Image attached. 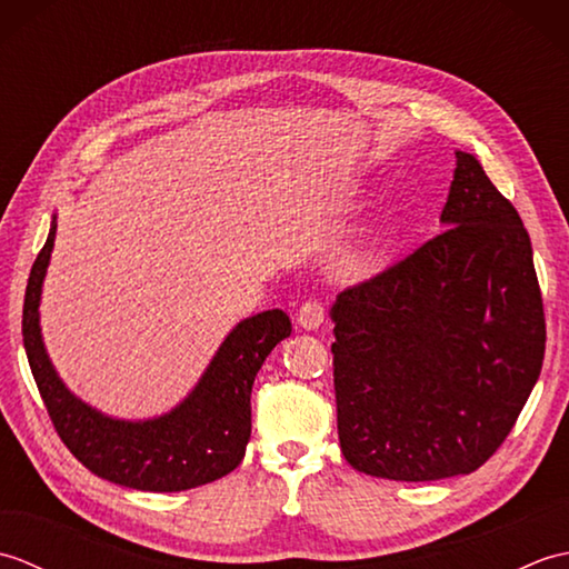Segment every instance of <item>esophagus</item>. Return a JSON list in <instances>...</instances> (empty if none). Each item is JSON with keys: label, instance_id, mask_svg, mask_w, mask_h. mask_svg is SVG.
I'll use <instances>...</instances> for the list:
<instances>
[{"label": "esophagus", "instance_id": "obj_1", "mask_svg": "<svg viewBox=\"0 0 569 569\" xmlns=\"http://www.w3.org/2000/svg\"><path fill=\"white\" fill-rule=\"evenodd\" d=\"M296 320L303 330H318L320 325L325 322V308H322L320 300H306V303L300 306Z\"/></svg>", "mask_w": 569, "mask_h": 569}]
</instances>
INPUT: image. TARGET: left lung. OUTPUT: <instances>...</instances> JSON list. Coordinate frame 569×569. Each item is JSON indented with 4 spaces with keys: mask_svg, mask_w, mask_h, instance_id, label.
Here are the masks:
<instances>
[{
    "mask_svg": "<svg viewBox=\"0 0 569 569\" xmlns=\"http://www.w3.org/2000/svg\"><path fill=\"white\" fill-rule=\"evenodd\" d=\"M455 156L442 232L330 308L340 447L371 477L479 469L540 377L546 318L530 237L475 156Z\"/></svg>",
    "mask_w": 569,
    "mask_h": 569,
    "instance_id": "obj_1",
    "label": "left lung"
}]
</instances>
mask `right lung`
<instances>
[{
	"label": "right lung",
	"instance_id": "obj_1",
	"mask_svg": "<svg viewBox=\"0 0 569 569\" xmlns=\"http://www.w3.org/2000/svg\"><path fill=\"white\" fill-rule=\"evenodd\" d=\"M56 214L23 298V349L43 403L68 450L112 485L139 491H186L229 475L251 438V386L271 349L291 337L283 310L237 322L192 391L168 413L127 420L107 416L58 377L41 335V293L56 241Z\"/></svg>",
	"mask_w": 569,
	"mask_h": 569
}]
</instances>
